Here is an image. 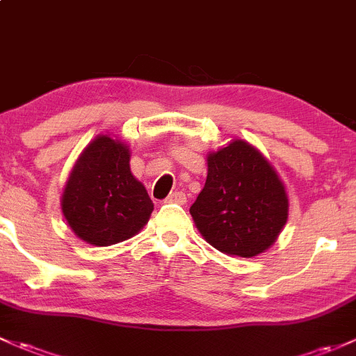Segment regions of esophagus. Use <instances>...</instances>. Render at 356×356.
<instances>
[{"instance_id":"1","label":"esophagus","mask_w":356,"mask_h":356,"mask_svg":"<svg viewBox=\"0 0 356 356\" xmlns=\"http://www.w3.org/2000/svg\"><path fill=\"white\" fill-rule=\"evenodd\" d=\"M188 201L186 194L182 191H174V193L168 194V197L165 200V203H177V204H184Z\"/></svg>"}]
</instances>
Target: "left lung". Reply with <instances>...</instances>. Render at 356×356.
<instances>
[{
  "instance_id": "left-lung-1",
  "label": "left lung",
  "mask_w": 356,
  "mask_h": 356,
  "mask_svg": "<svg viewBox=\"0 0 356 356\" xmlns=\"http://www.w3.org/2000/svg\"><path fill=\"white\" fill-rule=\"evenodd\" d=\"M208 244L228 256L252 257L276 241L288 197L269 162L242 140L208 156V177L189 208Z\"/></svg>"
}]
</instances>
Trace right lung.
Masks as SVG:
<instances>
[{
	"instance_id": "add662e5",
	"label": "right lung",
	"mask_w": 356,
	"mask_h": 356,
	"mask_svg": "<svg viewBox=\"0 0 356 356\" xmlns=\"http://www.w3.org/2000/svg\"><path fill=\"white\" fill-rule=\"evenodd\" d=\"M63 213L81 241L106 247L133 237L153 203L129 168V149L109 136L85 148L63 194Z\"/></svg>"
}]
</instances>
